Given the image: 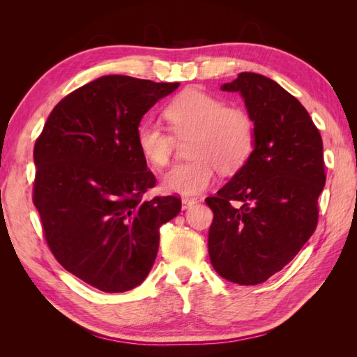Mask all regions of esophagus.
Returning <instances> with one entry per match:
<instances>
[{
  "instance_id": "34e87169",
  "label": "esophagus",
  "mask_w": 357,
  "mask_h": 357,
  "mask_svg": "<svg viewBox=\"0 0 357 357\" xmlns=\"http://www.w3.org/2000/svg\"><path fill=\"white\" fill-rule=\"evenodd\" d=\"M195 202H197V199H193V198H181V208L183 210H188Z\"/></svg>"
}]
</instances>
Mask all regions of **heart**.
I'll return each mask as SVG.
<instances>
[{
	"instance_id": "obj_1",
	"label": "heart",
	"mask_w": 357,
	"mask_h": 357,
	"mask_svg": "<svg viewBox=\"0 0 357 357\" xmlns=\"http://www.w3.org/2000/svg\"><path fill=\"white\" fill-rule=\"evenodd\" d=\"M164 116L177 137L192 135V160L167 172L162 178L165 192L183 197L198 195L213 185L218 168L222 172H234L252 153L250 117L236 107H225L219 98L198 88H188L174 96ZM137 146L150 165H168L172 137L156 123L144 122L138 126Z\"/></svg>"
}]
</instances>
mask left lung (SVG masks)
Returning <instances> with one entry per match:
<instances>
[{"label": "left lung", "mask_w": 357, "mask_h": 357, "mask_svg": "<svg viewBox=\"0 0 357 357\" xmlns=\"http://www.w3.org/2000/svg\"><path fill=\"white\" fill-rule=\"evenodd\" d=\"M220 89L241 95L253 150L218 195L205 199L214 213L208 255L220 277L255 286L282 271L316 229L326 181L323 143L304 105L265 75L240 73Z\"/></svg>", "instance_id": "8db88e82"}]
</instances>
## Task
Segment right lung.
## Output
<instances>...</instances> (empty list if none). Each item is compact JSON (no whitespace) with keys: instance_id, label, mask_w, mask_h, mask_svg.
Segmentation results:
<instances>
[{"instance_id":"add662e5","label":"right lung","mask_w":357,"mask_h":357,"mask_svg":"<svg viewBox=\"0 0 357 357\" xmlns=\"http://www.w3.org/2000/svg\"><path fill=\"white\" fill-rule=\"evenodd\" d=\"M180 83L104 75L67 95L34 147L37 207L46 241L73 275L119 294L144 282L176 197L143 201L156 178L137 146L143 116Z\"/></svg>"}]
</instances>
